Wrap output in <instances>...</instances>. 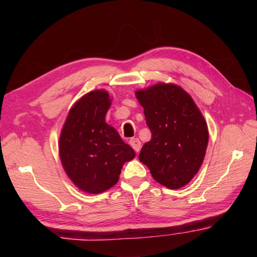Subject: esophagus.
<instances>
[{"label": "esophagus", "mask_w": 257, "mask_h": 257, "mask_svg": "<svg viewBox=\"0 0 257 257\" xmlns=\"http://www.w3.org/2000/svg\"><path fill=\"white\" fill-rule=\"evenodd\" d=\"M129 144H130V146L133 147V149L138 154V152H139L140 149H141V143H140V140H139L138 138H133V139L129 140Z\"/></svg>", "instance_id": "34e87169"}]
</instances>
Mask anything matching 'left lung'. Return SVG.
I'll list each match as a JSON object with an SVG mask.
<instances>
[{"instance_id": "1", "label": "left lung", "mask_w": 257, "mask_h": 257, "mask_svg": "<svg viewBox=\"0 0 257 257\" xmlns=\"http://www.w3.org/2000/svg\"><path fill=\"white\" fill-rule=\"evenodd\" d=\"M136 97L151 132L139 160L168 189L184 187L205 156L209 132L203 116L188 92L174 84L159 83L137 90Z\"/></svg>"}]
</instances>
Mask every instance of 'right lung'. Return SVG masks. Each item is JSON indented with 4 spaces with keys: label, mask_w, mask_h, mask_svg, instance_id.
<instances>
[{
    "label": "right lung",
    "mask_w": 257,
    "mask_h": 257,
    "mask_svg": "<svg viewBox=\"0 0 257 257\" xmlns=\"http://www.w3.org/2000/svg\"><path fill=\"white\" fill-rule=\"evenodd\" d=\"M111 105L108 91L84 95L69 110L59 137V157L76 187L91 194L105 192L118 182L124 162L136 154L117 130L105 121Z\"/></svg>",
    "instance_id": "right-lung-1"
}]
</instances>
